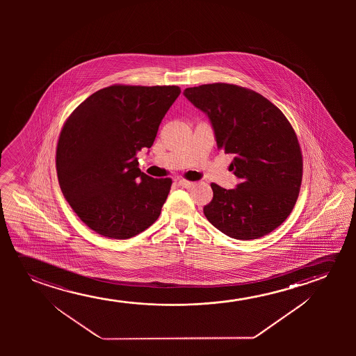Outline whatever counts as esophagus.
I'll return each instance as SVG.
<instances>
[{
    "mask_svg": "<svg viewBox=\"0 0 356 356\" xmlns=\"http://www.w3.org/2000/svg\"><path fill=\"white\" fill-rule=\"evenodd\" d=\"M179 185H180L181 187H184V188H191V187L195 186V182H191V181L187 180H180L179 181Z\"/></svg>",
    "mask_w": 356,
    "mask_h": 356,
    "instance_id": "esophagus-1",
    "label": "esophagus"
}]
</instances>
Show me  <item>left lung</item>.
I'll return each mask as SVG.
<instances>
[{
	"instance_id": "obj_1",
	"label": "left lung",
	"mask_w": 356,
	"mask_h": 356,
	"mask_svg": "<svg viewBox=\"0 0 356 356\" xmlns=\"http://www.w3.org/2000/svg\"><path fill=\"white\" fill-rule=\"evenodd\" d=\"M184 95L209 119L218 147L234 156L231 168L239 180L234 190L211 184L205 218L241 241L273 232L291 214L302 184V152L287 118L261 95L229 83L188 88Z\"/></svg>"
}]
</instances>
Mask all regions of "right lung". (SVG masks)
Listing matches in <instances>:
<instances>
[{
  "mask_svg": "<svg viewBox=\"0 0 356 356\" xmlns=\"http://www.w3.org/2000/svg\"><path fill=\"white\" fill-rule=\"evenodd\" d=\"M179 86L114 85L92 93L64 124L56 166L59 186L79 218L95 232L131 238L148 229L170 192V179L138 168Z\"/></svg>",
  "mask_w": 356,
  "mask_h": 356,
  "instance_id": "obj_1",
  "label": "right lung"
}]
</instances>
